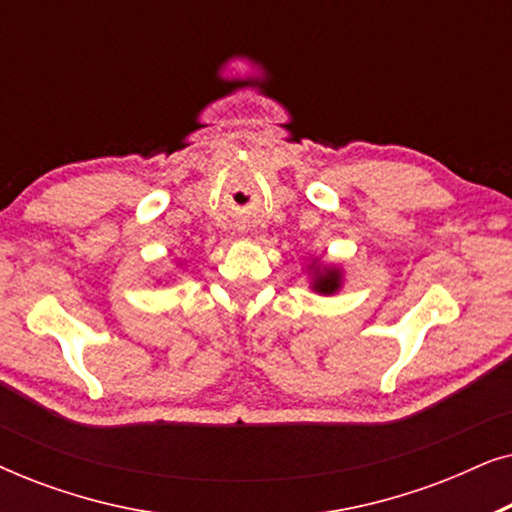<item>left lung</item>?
<instances>
[{
  "label": "left lung",
  "instance_id": "obj_1",
  "mask_svg": "<svg viewBox=\"0 0 512 512\" xmlns=\"http://www.w3.org/2000/svg\"><path fill=\"white\" fill-rule=\"evenodd\" d=\"M340 270L338 268H324V270H317V275H314V282H312V289L324 293V296H331L340 289Z\"/></svg>",
  "mask_w": 512,
  "mask_h": 512
}]
</instances>
